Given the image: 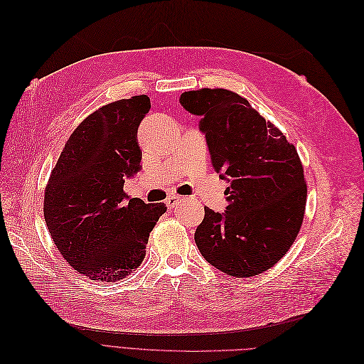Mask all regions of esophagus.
Here are the masks:
<instances>
[{"instance_id":"esophagus-1","label":"esophagus","mask_w":364,"mask_h":364,"mask_svg":"<svg viewBox=\"0 0 364 364\" xmlns=\"http://www.w3.org/2000/svg\"><path fill=\"white\" fill-rule=\"evenodd\" d=\"M181 200H182L181 196H170V197H167V200H165V205H167L168 209H171V208L178 205Z\"/></svg>"}]
</instances>
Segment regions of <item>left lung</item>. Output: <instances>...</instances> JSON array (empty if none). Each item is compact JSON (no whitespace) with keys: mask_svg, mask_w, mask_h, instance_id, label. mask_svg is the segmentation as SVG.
Here are the masks:
<instances>
[{"mask_svg":"<svg viewBox=\"0 0 364 364\" xmlns=\"http://www.w3.org/2000/svg\"><path fill=\"white\" fill-rule=\"evenodd\" d=\"M200 117L213 167L228 181L225 213L205 206L194 240L202 257L235 278L277 264L302 226L306 183L293 144L246 98L228 90H199L179 98Z\"/></svg>","mask_w":364,"mask_h":364,"instance_id":"left-lung-1","label":"left lung"}]
</instances>
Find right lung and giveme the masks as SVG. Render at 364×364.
I'll use <instances>...</instances> for the list:
<instances>
[{"instance_id": "right-lung-1", "label": "right lung", "mask_w": 364, "mask_h": 364, "mask_svg": "<svg viewBox=\"0 0 364 364\" xmlns=\"http://www.w3.org/2000/svg\"><path fill=\"white\" fill-rule=\"evenodd\" d=\"M150 98L98 109L77 126L53 168L43 197L50 235L70 266L94 281L123 279L146 257L164 203L129 199L124 181L141 170L138 127Z\"/></svg>"}]
</instances>
